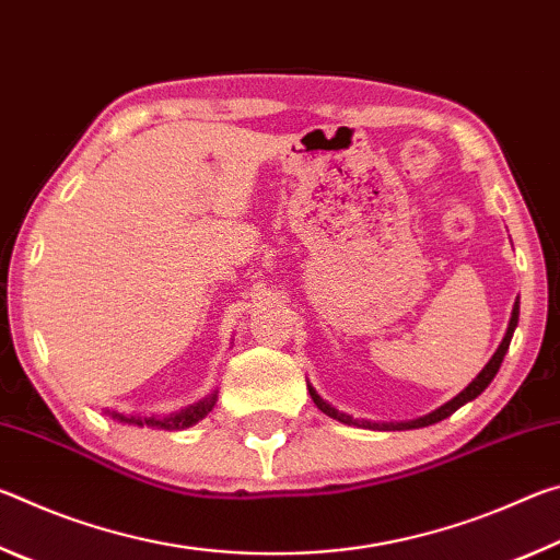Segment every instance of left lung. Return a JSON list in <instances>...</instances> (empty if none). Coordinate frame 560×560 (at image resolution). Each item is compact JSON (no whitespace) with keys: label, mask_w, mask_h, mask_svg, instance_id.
<instances>
[{"label":"left lung","mask_w":560,"mask_h":560,"mask_svg":"<svg viewBox=\"0 0 560 560\" xmlns=\"http://www.w3.org/2000/svg\"><path fill=\"white\" fill-rule=\"evenodd\" d=\"M516 324H518V301L514 303V311H511V320H509L506 336H504V340H501V346L497 348V353L491 355V360L485 365V371H481L477 377H474V381L469 383V387H464V390H462L457 397H454V400H450L447 405H442L440 410H434V412H430V415L420 417V420L400 422V424H371V422H358V420H353V417H350V415H343V412H338L336 407H330V405L324 400V397H320L311 385H308V393H311V397H314V402L318 405V410L326 412L328 417H334V420H338V422L360 424V428H373V430H415V428H428V424H434V422L444 420V417H450L452 412H457L464 402L474 400V397L487 390L489 383L494 381V375L499 373L501 360H504V355H506L509 343H511V336H514V330H516Z\"/></svg>","instance_id":"obj_1"}]
</instances>
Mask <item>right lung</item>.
<instances>
[{
    "mask_svg": "<svg viewBox=\"0 0 560 560\" xmlns=\"http://www.w3.org/2000/svg\"><path fill=\"white\" fill-rule=\"evenodd\" d=\"M214 400H217V393L205 397L202 402L197 405H189L187 410H179L175 415H167V417H122L118 412H110L116 420L120 422H136V424H148V428H158V430H185L189 428V424H195L197 420H202V417L212 410L214 407Z\"/></svg>",
    "mask_w": 560,
    "mask_h": 560,
    "instance_id": "1",
    "label": "right lung"
}]
</instances>
